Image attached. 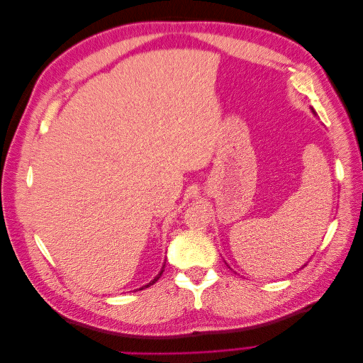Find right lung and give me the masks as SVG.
Listing matches in <instances>:
<instances>
[{"instance_id":"1","label":"right lung","mask_w":363,"mask_h":363,"mask_svg":"<svg viewBox=\"0 0 363 363\" xmlns=\"http://www.w3.org/2000/svg\"><path fill=\"white\" fill-rule=\"evenodd\" d=\"M163 268H164V265H163V267H162V269H160V272H159V274H157V276H156V277H155V279H152V280H151V281H150V283H148V284H145V286H142V288H140V289H145V288H148V286H151V284H155V283H156V281H157V280H159V279H160V276H162V274H163Z\"/></svg>"}]
</instances>
